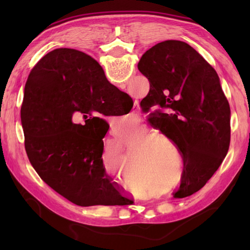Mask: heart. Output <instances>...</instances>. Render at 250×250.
<instances>
[{"instance_id":"1","label":"heart","mask_w":250,"mask_h":250,"mask_svg":"<svg viewBox=\"0 0 250 250\" xmlns=\"http://www.w3.org/2000/svg\"><path fill=\"white\" fill-rule=\"evenodd\" d=\"M155 137H157V139H159V140H160V141H163L164 143H167V144H168L169 146L173 145V142H172V140L169 139L168 136H167L166 134H162V133H157V134L155 135Z\"/></svg>"}]
</instances>
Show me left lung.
Segmentation results:
<instances>
[{
	"label": "left lung",
	"mask_w": 250,
	"mask_h": 250,
	"mask_svg": "<svg viewBox=\"0 0 250 250\" xmlns=\"http://www.w3.org/2000/svg\"><path fill=\"white\" fill-rule=\"evenodd\" d=\"M137 67L150 84L141 101L147 121L183 153L182 183L175 198L193 194L218 169L230 146L231 110L218 74L180 41L151 47Z\"/></svg>",
	"instance_id": "1"
}]
</instances>
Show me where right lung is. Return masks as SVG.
<instances>
[{"mask_svg": "<svg viewBox=\"0 0 250 250\" xmlns=\"http://www.w3.org/2000/svg\"><path fill=\"white\" fill-rule=\"evenodd\" d=\"M115 98L128 94L111 84L93 58L59 48L32 68L24 86L21 125L25 151L40 177L79 206L128 205L103 164V137L109 125L95 117L120 116ZM85 124H74L73 113Z\"/></svg>", "mask_w": 250, "mask_h": 250, "instance_id": "add662e5", "label": "right lung"}]
</instances>
